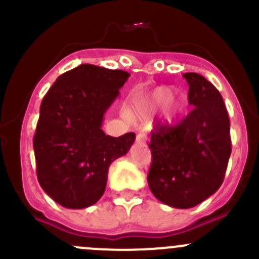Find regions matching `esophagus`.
<instances>
[{"label": "esophagus", "mask_w": 259, "mask_h": 259, "mask_svg": "<svg viewBox=\"0 0 259 259\" xmlns=\"http://www.w3.org/2000/svg\"><path fill=\"white\" fill-rule=\"evenodd\" d=\"M146 140H148V134L144 132H139L137 135V143L139 144H145Z\"/></svg>", "instance_id": "34e87169"}]
</instances>
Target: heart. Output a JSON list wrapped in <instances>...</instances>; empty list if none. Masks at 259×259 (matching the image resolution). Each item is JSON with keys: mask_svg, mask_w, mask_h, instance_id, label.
Segmentation results:
<instances>
[{"mask_svg": "<svg viewBox=\"0 0 259 259\" xmlns=\"http://www.w3.org/2000/svg\"><path fill=\"white\" fill-rule=\"evenodd\" d=\"M174 94H176V90L170 86H158L142 99H139L135 103L133 110L138 115L150 114L165 106L164 109L165 117L169 121H173L184 113L188 104L184 95L174 96Z\"/></svg>", "mask_w": 259, "mask_h": 259, "instance_id": "1", "label": "heart"}]
</instances>
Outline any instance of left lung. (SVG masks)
I'll use <instances>...</instances> for the list:
<instances>
[{
  "label": "left lung",
  "instance_id": "left-lung-1",
  "mask_svg": "<svg viewBox=\"0 0 259 259\" xmlns=\"http://www.w3.org/2000/svg\"><path fill=\"white\" fill-rule=\"evenodd\" d=\"M188 100L195 106L177 126L158 124L151 132L148 184L158 200L178 209L193 208L219 189L232 144L229 117L221 93L202 75H183Z\"/></svg>",
  "mask_w": 259,
  "mask_h": 259
}]
</instances>
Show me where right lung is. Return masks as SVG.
Listing matches in <instances>:
<instances>
[{"label":"right lung","instance_id":"right-lung-1","mask_svg":"<svg viewBox=\"0 0 259 259\" xmlns=\"http://www.w3.org/2000/svg\"><path fill=\"white\" fill-rule=\"evenodd\" d=\"M129 76L81 64L60 75L44 98L33 138L36 171L41 188L62 207L95 204L105 192L110 164L135 142L134 133L113 138L101 129Z\"/></svg>","mask_w":259,"mask_h":259}]
</instances>
